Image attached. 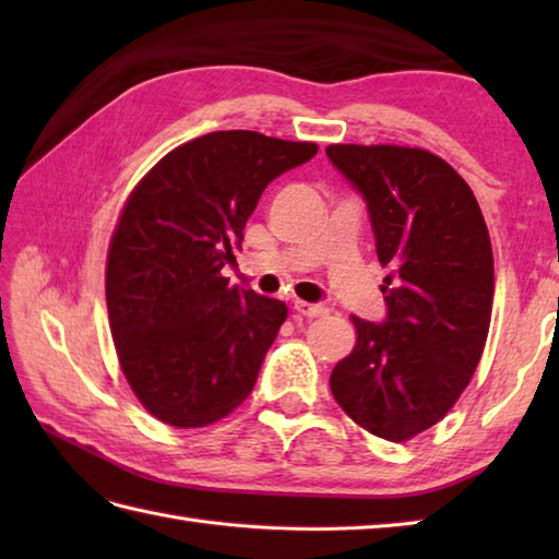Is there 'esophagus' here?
Masks as SVG:
<instances>
[{
    "label": "esophagus",
    "mask_w": 559,
    "mask_h": 559,
    "mask_svg": "<svg viewBox=\"0 0 559 559\" xmlns=\"http://www.w3.org/2000/svg\"><path fill=\"white\" fill-rule=\"evenodd\" d=\"M295 312L302 314V317H324L329 310L324 305H312V302H305V300H295Z\"/></svg>",
    "instance_id": "esophagus-1"
}]
</instances>
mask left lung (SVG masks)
<instances>
[{"label": "left lung", "mask_w": 559, "mask_h": 559, "mask_svg": "<svg viewBox=\"0 0 559 559\" xmlns=\"http://www.w3.org/2000/svg\"><path fill=\"white\" fill-rule=\"evenodd\" d=\"M334 168L372 223L386 317H353L358 343L331 372L350 418L389 442L432 427L468 386L492 314V247L471 187L435 153L336 144Z\"/></svg>", "instance_id": "obj_1"}]
</instances>
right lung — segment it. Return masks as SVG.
<instances>
[{"label":"right lung","instance_id":"right-lung-1","mask_svg":"<svg viewBox=\"0 0 559 559\" xmlns=\"http://www.w3.org/2000/svg\"><path fill=\"white\" fill-rule=\"evenodd\" d=\"M314 153L307 141L211 132L170 151L129 197L105 298L122 372L158 420L204 427L254 389L288 307L221 271L261 192Z\"/></svg>","mask_w":559,"mask_h":559}]
</instances>
